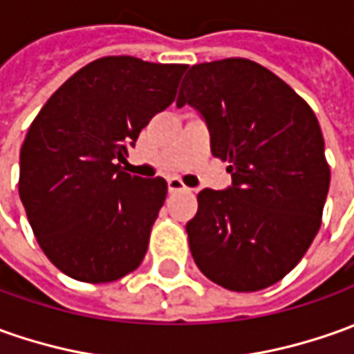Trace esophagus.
I'll list each match as a JSON object with an SVG mask.
<instances>
[{"instance_id": "1", "label": "esophagus", "mask_w": 354, "mask_h": 354, "mask_svg": "<svg viewBox=\"0 0 354 354\" xmlns=\"http://www.w3.org/2000/svg\"><path fill=\"white\" fill-rule=\"evenodd\" d=\"M168 192L176 194V192H189V187L184 186V182L180 178H168Z\"/></svg>"}]
</instances>
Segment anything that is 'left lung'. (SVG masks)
<instances>
[{
	"instance_id": "left-lung-1",
	"label": "left lung",
	"mask_w": 354,
	"mask_h": 354,
	"mask_svg": "<svg viewBox=\"0 0 354 354\" xmlns=\"http://www.w3.org/2000/svg\"><path fill=\"white\" fill-rule=\"evenodd\" d=\"M203 118L211 153L230 160L227 189H201L186 225L197 268L228 290L275 285L306 254L329 189L312 108L275 73L244 57L189 67L176 106Z\"/></svg>"
}]
</instances>
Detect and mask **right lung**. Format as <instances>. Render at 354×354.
Returning <instances> with one entry per match:
<instances>
[{
  "label": "right lung",
  "mask_w": 354,
  "mask_h": 354,
  "mask_svg": "<svg viewBox=\"0 0 354 354\" xmlns=\"http://www.w3.org/2000/svg\"><path fill=\"white\" fill-rule=\"evenodd\" d=\"M186 67L131 56L95 59L28 127L19 196L40 248L71 279L110 283L145 258L167 182L131 176L122 162L149 120L174 102Z\"/></svg>",
  "instance_id": "1"
}]
</instances>
